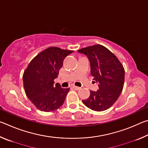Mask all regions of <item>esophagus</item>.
Returning a JSON list of instances; mask_svg holds the SVG:
<instances>
[{
    "instance_id": "obj_1",
    "label": "esophagus",
    "mask_w": 148,
    "mask_h": 148,
    "mask_svg": "<svg viewBox=\"0 0 148 148\" xmlns=\"http://www.w3.org/2000/svg\"><path fill=\"white\" fill-rule=\"evenodd\" d=\"M73 87H74V88L75 89H76V90H78V89H80L79 87H77V86H73Z\"/></svg>"
}]
</instances>
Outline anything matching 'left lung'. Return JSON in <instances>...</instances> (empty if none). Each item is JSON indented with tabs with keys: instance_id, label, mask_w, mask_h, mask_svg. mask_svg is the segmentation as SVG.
<instances>
[{
	"instance_id": "1",
	"label": "left lung",
	"mask_w": 148,
	"mask_h": 148,
	"mask_svg": "<svg viewBox=\"0 0 148 148\" xmlns=\"http://www.w3.org/2000/svg\"><path fill=\"white\" fill-rule=\"evenodd\" d=\"M78 51L88 57L91 74L93 79L99 83V89L90 91L89 98L82 102L94 111H104L116 102L123 88V66L112 52L102 45L84 47Z\"/></svg>"
}]
</instances>
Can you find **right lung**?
<instances>
[{"label": "right lung", "instance_id": "right-lung-1", "mask_svg": "<svg viewBox=\"0 0 148 148\" xmlns=\"http://www.w3.org/2000/svg\"><path fill=\"white\" fill-rule=\"evenodd\" d=\"M73 51L49 47L34 57L25 70V92L40 111H54L64 103L70 88H62L59 84H55L54 79L58 76L65 57Z\"/></svg>", "mask_w": 148, "mask_h": 148}]
</instances>
